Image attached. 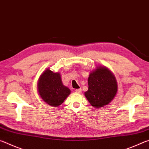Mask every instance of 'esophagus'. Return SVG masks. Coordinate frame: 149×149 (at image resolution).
I'll list each match as a JSON object with an SVG mask.
<instances>
[{"instance_id":"34e87169","label":"esophagus","mask_w":149,"mask_h":149,"mask_svg":"<svg viewBox=\"0 0 149 149\" xmlns=\"http://www.w3.org/2000/svg\"><path fill=\"white\" fill-rule=\"evenodd\" d=\"M75 91L76 93H81V88L80 89H75Z\"/></svg>"}]
</instances>
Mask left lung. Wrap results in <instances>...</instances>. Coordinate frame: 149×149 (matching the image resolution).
Returning <instances> with one entry per match:
<instances>
[{
    "mask_svg": "<svg viewBox=\"0 0 149 149\" xmlns=\"http://www.w3.org/2000/svg\"><path fill=\"white\" fill-rule=\"evenodd\" d=\"M88 91L85 95L93 107L100 108L109 104L116 95L117 82L114 75L105 67L97 68L88 77Z\"/></svg>",
    "mask_w": 149,
    "mask_h": 149,
    "instance_id": "8db88e82",
    "label": "left lung"
}]
</instances>
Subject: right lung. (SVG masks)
Masks as SVG:
<instances>
[{
  "label": "right lung",
  "instance_id": "1",
  "mask_svg": "<svg viewBox=\"0 0 149 149\" xmlns=\"http://www.w3.org/2000/svg\"><path fill=\"white\" fill-rule=\"evenodd\" d=\"M38 91L45 102L56 107L61 104L71 92L62 84L59 73H54L49 69L39 78Z\"/></svg>",
  "mask_w": 149,
  "mask_h": 149
}]
</instances>
